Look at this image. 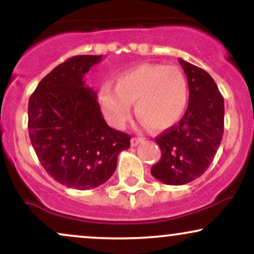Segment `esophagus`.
Returning <instances> with one entry per match:
<instances>
[{"mask_svg":"<svg viewBox=\"0 0 254 254\" xmlns=\"http://www.w3.org/2000/svg\"><path fill=\"white\" fill-rule=\"evenodd\" d=\"M142 141H143V138H141V137H132V138H131V145H132V147H136V145L141 143Z\"/></svg>","mask_w":254,"mask_h":254,"instance_id":"1","label":"esophagus"}]
</instances>
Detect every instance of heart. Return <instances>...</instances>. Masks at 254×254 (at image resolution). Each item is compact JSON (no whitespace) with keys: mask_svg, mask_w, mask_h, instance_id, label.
<instances>
[{"mask_svg":"<svg viewBox=\"0 0 254 254\" xmlns=\"http://www.w3.org/2000/svg\"><path fill=\"white\" fill-rule=\"evenodd\" d=\"M99 104L112 127L122 129L130 118V104L136 116L151 130L174 127L188 109L186 78L176 66L138 64L116 77L115 89L104 84L99 90Z\"/></svg>","mask_w":254,"mask_h":254,"instance_id":"obj_1","label":"heart"}]
</instances>
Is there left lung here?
Wrapping results in <instances>:
<instances>
[{
  "mask_svg": "<svg viewBox=\"0 0 254 254\" xmlns=\"http://www.w3.org/2000/svg\"><path fill=\"white\" fill-rule=\"evenodd\" d=\"M179 63L188 77L189 106L179 123L155 137L161 157L150 171L168 185H184L202 176L224 130V101L214 78L182 58Z\"/></svg>",
  "mask_w": 254,
  "mask_h": 254,
  "instance_id": "8db88e82",
  "label": "left lung"
}]
</instances>
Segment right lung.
Here are the masks:
<instances>
[{
  "instance_id": "1",
  "label": "right lung",
  "mask_w": 254,
  "mask_h": 254,
  "mask_svg": "<svg viewBox=\"0 0 254 254\" xmlns=\"http://www.w3.org/2000/svg\"><path fill=\"white\" fill-rule=\"evenodd\" d=\"M103 56H74L40 81L28 101V133L40 164L66 188L89 190L115 173L130 135L103 117L97 93L83 76Z\"/></svg>"
}]
</instances>
